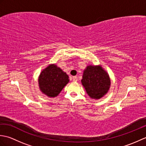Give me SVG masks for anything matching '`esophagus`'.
Here are the masks:
<instances>
[{
	"instance_id": "1",
	"label": "esophagus",
	"mask_w": 146,
	"mask_h": 146,
	"mask_svg": "<svg viewBox=\"0 0 146 146\" xmlns=\"http://www.w3.org/2000/svg\"><path fill=\"white\" fill-rule=\"evenodd\" d=\"M72 80L73 82H77V80H78V78H77V76H73Z\"/></svg>"
}]
</instances>
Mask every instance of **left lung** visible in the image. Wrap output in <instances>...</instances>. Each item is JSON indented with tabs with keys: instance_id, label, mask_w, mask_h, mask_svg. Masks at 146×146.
Listing matches in <instances>:
<instances>
[{
	"instance_id": "obj_1",
	"label": "left lung",
	"mask_w": 146,
	"mask_h": 146,
	"mask_svg": "<svg viewBox=\"0 0 146 146\" xmlns=\"http://www.w3.org/2000/svg\"><path fill=\"white\" fill-rule=\"evenodd\" d=\"M81 82L88 95L94 100L104 97L111 85L109 75L101 65H88L83 70Z\"/></svg>"
}]
</instances>
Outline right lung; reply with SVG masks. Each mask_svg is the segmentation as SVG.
Returning <instances> with one entry per match:
<instances>
[{
  "mask_svg": "<svg viewBox=\"0 0 146 146\" xmlns=\"http://www.w3.org/2000/svg\"><path fill=\"white\" fill-rule=\"evenodd\" d=\"M69 82L66 73L55 64H49L38 77L40 91L50 98L56 97Z\"/></svg>",
  "mask_w": 146,
  "mask_h": 146,
  "instance_id": "right-lung-1",
  "label": "right lung"
}]
</instances>
